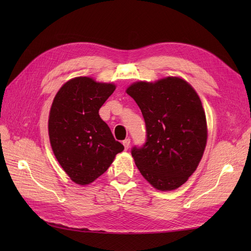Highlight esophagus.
<instances>
[{"label": "esophagus", "instance_id": "1", "mask_svg": "<svg viewBox=\"0 0 251 251\" xmlns=\"http://www.w3.org/2000/svg\"><path fill=\"white\" fill-rule=\"evenodd\" d=\"M130 143H131V139L130 138H126L123 141V144L125 146V150H128V148H130Z\"/></svg>", "mask_w": 251, "mask_h": 251}]
</instances>
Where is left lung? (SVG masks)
I'll list each match as a JSON object with an SVG mask.
<instances>
[{"label": "left lung", "mask_w": 251, "mask_h": 251, "mask_svg": "<svg viewBox=\"0 0 251 251\" xmlns=\"http://www.w3.org/2000/svg\"><path fill=\"white\" fill-rule=\"evenodd\" d=\"M126 93L138 104L147 127L146 143L132 149L136 166L159 191L180 187L198 168L206 147L200 97L187 81L173 76L134 82Z\"/></svg>", "instance_id": "left-lung-1"}]
</instances>
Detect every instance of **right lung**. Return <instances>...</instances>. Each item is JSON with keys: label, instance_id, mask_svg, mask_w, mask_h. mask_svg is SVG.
<instances>
[{"label": "right lung", "instance_id": "obj_1", "mask_svg": "<svg viewBox=\"0 0 251 251\" xmlns=\"http://www.w3.org/2000/svg\"><path fill=\"white\" fill-rule=\"evenodd\" d=\"M115 89L113 83L80 76L67 81L53 100L48 120L51 148L76 184L87 185L101 176L125 149L98 113Z\"/></svg>", "mask_w": 251, "mask_h": 251}]
</instances>
